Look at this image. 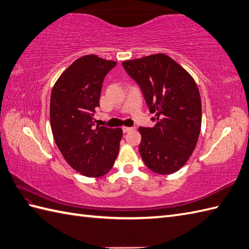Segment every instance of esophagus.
<instances>
[{"label":"esophagus","instance_id":"obj_1","mask_svg":"<svg viewBox=\"0 0 249 249\" xmlns=\"http://www.w3.org/2000/svg\"><path fill=\"white\" fill-rule=\"evenodd\" d=\"M122 129H123V132H129L131 130H134V127H126V126H124Z\"/></svg>","mask_w":249,"mask_h":249}]
</instances>
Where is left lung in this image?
I'll return each instance as SVG.
<instances>
[{
  "mask_svg": "<svg viewBox=\"0 0 249 249\" xmlns=\"http://www.w3.org/2000/svg\"><path fill=\"white\" fill-rule=\"evenodd\" d=\"M140 86L154 127H139V152L149 170L172 174L186 164L197 143L201 101L193 77L165 54H153L122 62Z\"/></svg>",
  "mask_w": 249,
  "mask_h": 249,
  "instance_id": "left-lung-1",
  "label": "left lung"
}]
</instances>
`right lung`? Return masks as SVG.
I'll return each instance as SVG.
<instances>
[{"instance_id":"obj_1","label":"right lung","mask_w":249,"mask_h":249,"mask_svg":"<svg viewBox=\"0 0 249 249\" xmlns=\"http://www.w3.org/2000/svg\"><path fill=\"white\" fill-rule=\"evenodd\" d=\"M117 62L86 55L63 71L51 93L50 120L54 140L75 171L101 177L111 170L119 154L121 128L94 127L102 85Z\"/></svg>"}]
</instances>
